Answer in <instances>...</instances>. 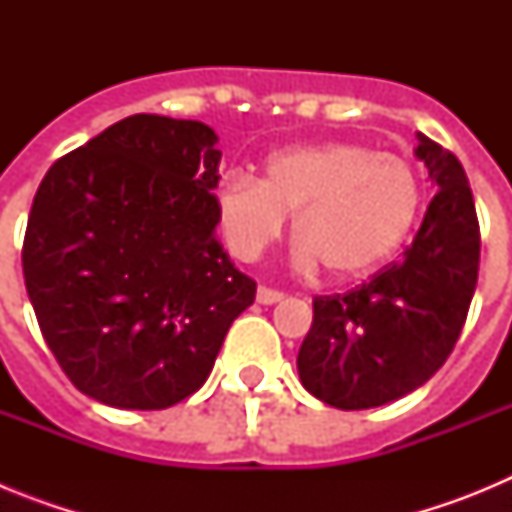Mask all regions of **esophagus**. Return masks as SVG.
Returning <instances> with one entry per match:
<instances>
[{
	"instance_id": "obj_1",
	"label": "esophagus",
	"mask_w": 512,
	"mask_h": 512,
	"mask_svg": "<svg viewBox=\"0 0 512 512\" xmlns=\"http://www.w3.org/2000/svg\"><path fill=\"white\" fill-rule=\"evenodd\" d=\"M282 300L284 295L282 292H277V289H269V287L256 289V302H259V305H277V302Z\"/></svg>"
}]
</instances>
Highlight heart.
<instances>
[{"label":"heart","mask_w":512,"mask_h":512,"mask_svg":"<svg viewBox=\"0 0 512 512\" xmlns=\"http://www.w3.org/2000/svg\"><path fill=\"white\" fill-rule=\"evenodd\" d=\"M423 205L413 166L348 140L266 158L264 179L230 171L215 194L217 225L235 259L253 261L295 212L297 261L333 279L372 274L410 238Z\"/></svg>","instance_id":"obj_1"}]
</instances>
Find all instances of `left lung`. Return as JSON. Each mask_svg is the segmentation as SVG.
<instances>
[{"mask_svg": "<svg viewBox=\"0 0 512 512\" xmlns=\"http://www.w3.org/2000/svg\"><path fill=\"white\" fill-rule=\"evenodd\" d=\"M415 138V158L438 192L410 248L364 287L312 302L297 372L330 408H379L423 387L467 320L479 271L472 189L454 153Z\"/></svg>", "mask_w": 512, "mask_h": 512, "instance_id": "1", "label": "left lung"}]
</instances>
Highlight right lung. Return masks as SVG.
<instances>
[{"label":"right lung","instance_id":"1","mask_svg":"<svg viewBox=\"0 0 512 512\" xmlns=\"http://www.w3.org/2000/svg\"><path fill=\"white\" fill-rule=\"evenodd\" d=\"M215 130L133 115L58 158L27 217L22 274L79 392L164 410L210 377L256 284L217 243Z\"/></svg>","mask_w":512,"mask_h":512}]
</instances>
